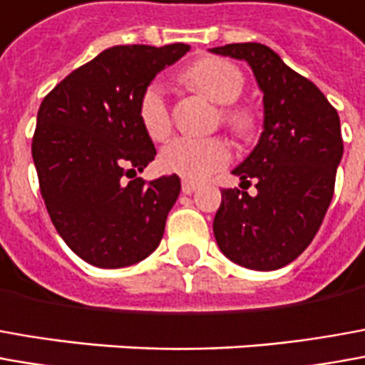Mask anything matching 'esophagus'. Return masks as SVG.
<instances>
[{"mask_svg": "<svg viewBox=\"0 0 365 365\" xmlns=\"http://www.w3.org/2000/svg\"><path fill=\"white\" fill-rule=\"evenodd\" d=\"M197 188H198V185H195V182H188V180H185V182H182V188H180V190H182V195H192V192H195Z\"/></svg>", "mask_w": 365, "mask_h": 365, "instance_id": "1", "label": "esophagus"}]
</instances>
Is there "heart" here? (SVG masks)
<instances>
[{
    "instance_id": "heart-1",
    "label": "heart",
    "mask_w": 365,
    "mask_h": 365,
    "mask_svg": "<svg viewBox=\"0 0 365 365\" xmlns=\"http://www.w3.org/2000/svg\"><path fill=\"white\" fill-rule=\"evenodd\" d=\"M182 81L222 105L220 120L238 137H248L256 129V113L246 103H236L246 87V77L236 63L222 57L198 59L182 71ZM139 120L153 140L167 139L173 129L167 89L160 81H150L139 97ZM230 149L222 139L170 140L158 155V165L168 175L185 180H202L228 165Z\"/></svg>"
}]
</instances>
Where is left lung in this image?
Returning a JSON list of instances; mask_svg holds the SVG:
<instances>
[{"label":"left lung","instance_id":"obj_1","mask_svg":"<svg viewBox=\"0 0 365 365\" xmlns=\"http://www.w3.org/2000/svg\"><path fill=\"white\" fill-rule=\"evenodd\" d=\"M212 53L245 59L264 93V130L235 175L257 182L250 197L222 188L215 238L226 258L250 270L296 260L320 230L344 153L340 117L324 93L262 43H228Z\"/></svg>","mask_w":365,"mask_h":365}]
</instances>
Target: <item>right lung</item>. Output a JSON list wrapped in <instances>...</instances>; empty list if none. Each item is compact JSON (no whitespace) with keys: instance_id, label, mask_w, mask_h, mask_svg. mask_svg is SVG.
<instances>
[{"instance_id":"obj_1","label":"right lung","mask_w":365,"mask_h":365,"mask_svg":"<svg viewBox=\"0 0 365 365\" xmlns=\"http://www.w3.org/2000/svg\"><path fill=\"white\" fill-rule=\"evenodd\" d=\"M188 49L109 47L57 83L37 110L31 155L39 190L53 226L85 262L130 266L163 238L180 178L137 177L157 155L137 109L155 75Z\"/></svg>"}]
</instances>
